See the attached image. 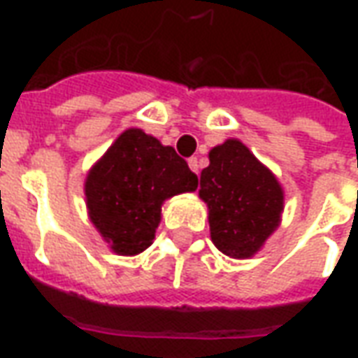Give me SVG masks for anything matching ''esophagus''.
<instances>
[{
  "label": "esophagus",
  "instance_id": "1",
  "mask_svg": "<svg viewBox=\"0 0 358 358\" xmlns=\"http://www.w3.org/2000/svg\"><path fill=\"white\" fill-rule=\"evenodd\" d=\"M187 164H189V169H192L195 174H199V161H197V157H189V159H187Z\"/></svg>",
  "mask_w": 358,
  "mask_h": 358
}]
</instances>
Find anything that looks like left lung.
Returning a JSON list of instances; mask_svg holds the SVG:
<instances>
[{
    "mask_svg": "<svg viewBox=\"0 0 358 358\" xmlns=\"http://www.w3.org/2000/svg\"><path fill=\"white\" fill-rule=\"evenodd\" d=\"M199 195L209 207L210 240L224 255L248 259L280 222L284 192L241 141L210 149Z\"/></svg>",
    "mask_w": 358,
    "mask_h": 358,
    "instance_id": "1",
    "label": "left lung"
}]
</instances>
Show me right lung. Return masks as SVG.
<instances>
[{
	"label": "right lung",
	"instance_id": "obj_1",
	"mask_svg": "<svg viewBox=\"0 0 358 358\" xmlns=\"http://www.w3.org/2000/svg\"><path fill=\"white\" fill-rule=\"evenodd\" d=\"M195 187L197 176L174 148L130 128L88 174L90 218L115 253L138 255L155 238L164 199Z\"/></svg>",
	"mask_w": 358,
	"mask_h": 358
}]
</instances>
